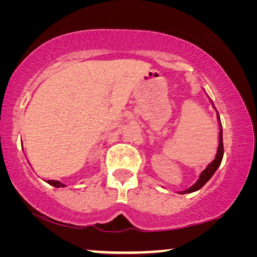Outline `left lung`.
<instances>
[{"label": "left lung", "instance_id": "1", "mask_svg": "<svg viewBox=\"0 0 257 257\" xmlns=\"http://www.w3.org/2000/svg\"><path fill=\"white\" fill-rule=\"evenodd\" d=\"M217 118H218V121H219L220 130H219V144H218L216 157H214V160L212 161V162L208 164V166L206 167L204 170H202L200 175H199V179L196 180V182L194 183V185L189 187V188L185 189V191L179 192V194H186V193H193V192L199 191V189H200L201 187L204 186L205 183L207 182L212 176H213V174L216 173V170L218 169V168H219L220 163H221V160H223L224 147H223V128H221L220 118H219V114H218V113H217Z\"/></svg>", "mask_w": 257, "mask_h": 257}]
</instances>
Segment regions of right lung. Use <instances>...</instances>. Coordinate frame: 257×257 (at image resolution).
Here are the masks:
<instances>
[{
	"label": "right lung",
	"instance_id": "1",
	"mask_svg": "<svg viewBox=\"0 0 257 257\" xmlns=\"http://www.w3.org/2000/svg\"><path fill=\"white\" fill-rule=\"evenodd\" d=\"M47 183H49V185L53 186V187H57V188H62V187H66L64 183H62V182H59V181H56V180H49V181H47Z\"/></svg>",
	"mask_w": 257,
	"mask_h": 257
}]
</instances>
